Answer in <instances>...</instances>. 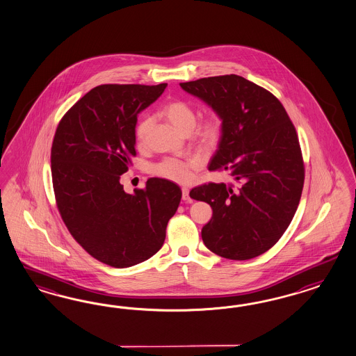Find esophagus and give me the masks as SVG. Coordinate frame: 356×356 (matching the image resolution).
I'll use <instances>...</instances> for the list:
<instances>
[{
	"mask_svg": "<svg viewBox=\"0 0 356 356\" xmlns=\"http://www.w3.org/2000/svg\"><path fill=\"white\" fill-rule=\"evenodd\" d=\"M181 192H183L184 201L186 203H192V198L189 197V189H188V188H183Z\"/></svg>",
	"mask_w": 356,
	"mask_h": 356,
	"instance_id": "1",
	"label": "esophagus"
}]
</instances>
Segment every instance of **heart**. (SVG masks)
<instances>
[{
  "instance_id": "obj_1",
  "label": "heart",
  "mask_w": 356,
  "mask_h": 356,
  "mask_svg": "<svg viewBox=\"0 0 356 356\" xmlns=\"http://www.w3.org/2000/svg\"><path fill=\"white\" fill-rule=\"evenodd\" d=\"M161 114L164 119L172 125L173 128L183 135H188L194 125H195V108L193 107L191 102L185 99H171L165 102L162 108ZM152 128V119L149 116H143L135 128V137L137 145L143 146L146 143V138L149 135V131ZM222 119L218 113H210L209 115L204 116L201 123L195 127L194 136L195 140L202 145L206 149H212L220 141L222 135ZM197 162L194 159L181 161L175 158H165L159 163L155 164L153 167V173L163 177L167 180H172L176 183H186L191 176L192 170L195 168Z\"/></svg>"
}]
</instances>
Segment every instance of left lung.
<instances>
[{"instance_id": "8db88e82", "label": "left lung", "mask_w": 356, "mask_h": 356, "mask_svg": "<svg viewBox=\"0 0 356 356\" xmlns=\"http://www.w3.org/2000/svg\"><path fill=\"white\" fill-rule=\"evenodd\" d=\"M180 87L221 116L224 129L209 170L227 171L238 183L203 184L189 193L211 206L203 242L227 259L261 255L298 209L305 164L296 127L276 97L245 77H203Z\"/></svg>"}]
</instances>
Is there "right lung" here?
<instances>
[{"instance_id": "add662e5", "label": "right lung", "mask_w": 356, "mask_h": 356, "mask_svg": "<svg viewBox=\"0 0 356 356\" xmlns=\"http://www.w3.org/2000/svg\"><path fill=\"white\" fill-rule=\"evenodd\" d=\"M167 84H105L81 97L60 119L51 145L58 211L77 243L95 259L125 268L163 246L181 201L179 185L152 177L124 192L120 176L136 156L137 115Z\"/></svg>"}]
</instances>
